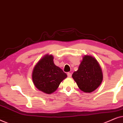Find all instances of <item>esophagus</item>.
I'll list each match as a JSON object with an SVG mask.
<instances>
[{
  "label": "esophagus",
  "instance_id": "obj_1",
  "mask_svg": "<svg viewBox=\"0 0 123 123\" xmlns=\"http://www.w3.org/2000/svg\"><path fill=\"white\" fill-rule=\"evenodd\" d=\"M67 75H68V77L69 78H70V77H72V73H69V72H68V73H67Z\"/></svg>",
  "mask_w": 123,
  "mask_h": 123
}]
</instances>
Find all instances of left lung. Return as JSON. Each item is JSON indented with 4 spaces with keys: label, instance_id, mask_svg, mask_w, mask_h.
Here are the masks:
<instances>
[{
    "label": "left lung",
    "instance_id": "obj_1",
    "mask_svg": "<svg viewBox=\"0 0 123 123\" xmlns=\"http://www.w3.org/2000/svg\"><path fill=\"white\" fill-rule=\"evenodd\" d=\"M72 78L79 88L85 93L93 92L103 80V73L96 59L91 55H84L77 71Z\"/></svg>",
    "mask_w": 123,
    "mask_h": 123
}]
</instances>
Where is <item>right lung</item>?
<instances>
[{
	"instance_id": "obj_1",
	"label": "right lung",
	"mask_w": 123,
	"mask_h": 123,
	"mask_svg": "<svg viewBox=\"0 0 123 123\" xmlns=\"http://www.w3.org/2000/svg\"><path fill=\"white\" fill-rule=\"evenodd\" d=\"M53 60V55H44L33 67L32 73L35 87L47 94L54 92L60 83L67 77V74L55 65Z\"/></svg>"
}]
</instances>
